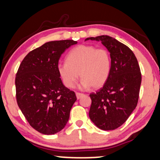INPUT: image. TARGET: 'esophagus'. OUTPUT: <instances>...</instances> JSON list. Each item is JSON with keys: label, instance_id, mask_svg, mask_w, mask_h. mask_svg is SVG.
Listing matches in <instances>:
<instances>
[{"label": "esophagus", "instance_id": "obj_1", "mask_svg": "<svg viewBox=\"0 0 160 160\" xmlns=\"http://www.w3.org/2000/svg\"><path fill=\"white\" fill-rule=\"evenodd\" d=\"M76 98H77V99L81 98L83 96V95H84L83 93H80V92H76Z\"/></svg>", "mask_w": 160, "mask_h": 160}]
</instances>
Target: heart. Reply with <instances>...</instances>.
I'll return each instance as SVG.
<instances>
[{
    "label": "heart",
    "mask_w": 160,
    "mask_h": 160,
    "mask_svg": "<svg viewBox=\"0 0 160 160\" xmlns=\"http://www.w3.org/2000/svg\"><path fill=\"white\" fill-rule=\"evenodd\" d=\"M112 68L110 53L107 49L81 45L70 51L65 63L59 64L58 70L66 87L72 88L82 78L83 90L102 87L109 78Z\"/></svg>",
    "instance_id": "obj_1"
}]
</instances>
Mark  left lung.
<instances>
[{
    "instance_id": "1",
    "label": "left lung",
    "mask_w": 160,
    "mask_h": 160,
    "mask_svg": "<svg viewBox=\"0 0 160 160\" xmlns=\"http://www.w3.org/2000/svg\"><path fill=\"white\" fill-rule=\"evenodd\" d=\"M101 41L110 53L109 78L96 92L90 94L92 103L89 116L97 127L114 130L125 123L138 102L141 72L138 59L128 46L107 35L88 37Z\"/></svg>"
}]
</instances>
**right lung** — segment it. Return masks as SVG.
Returning a JSON list of instances; mask_svg holds the SVG:
<instances>
[{"label": "right lung", "instance_id": "1", "mask_svg": "<svg viewBox=\"0 0 160 160\" xmlns=\"http://www.w3.org/2000/svg\"><path fill=\"white\" fill-rule=\"evenodd\" d=\"M76 43L72 39L45 43L25 57L17 72V103L30 126L42 134H54L65 127L77 99L62 84L58 70L61 55Z\"/></svg>", "mask_w": 160, "mask_h": 160}]
</instances>
